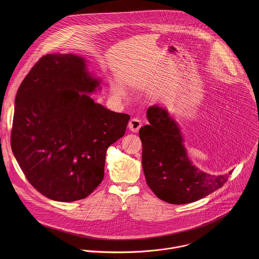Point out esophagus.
<instances>
[{
  "mask_svg": "<svg viewBox=\"0 0 259 259\" xmlns=\"http://www.w3.org/2000/svg\"><path fill=\"white\" fill-rule=\"evenodd\" d=\"M142 127V121L139 118H132L128 122V128L133 132V133H138L140 131V128Z\"/></svg>",
  "mask_w": 259,
  "mask_h": 259,
  "instance_id": "obj_1",
  "label": "esophagus"
}]
</instances>
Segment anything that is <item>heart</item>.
Listing matches in <instances>:
<instances>
[{
    "label": "heart",
    "mask_w": 259,
    "mask_h": 259,
    "mask_svg": "<svg viewBox=\"0 0 259 259\" xmlns=\"http://www.w3.org/2000/svg\"><path fill=\"white\" fill-rule=\"evenodd\" d=\"M111 92L113 95H115V96H117V97H122V96H124V94H125L124 88H123L120 83H118V82H116V81H111Z\"/></svg>",
    "instance_id": "b5f03b06"
}]
</instances>
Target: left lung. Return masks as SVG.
Wrapping results in <instances>:
<instances>
[{"label": "left lung", "instance_id": "1", "mask_svg": "<svg viewBox=\"0 0 259 259\" xmlns=\"http://www.w3.org/2000/svg\"><path fill=\"white\" fill-rule=\"evenodd\" d=\"M148 124L140 130L143 144L142 163L149 188L171 204L196 201L224 185L231 175L212 176L199 170L187 155L178 122L165 109H148Z\"/></svg>", "mask_w": 259, "mask_h": 259}]
</instances>
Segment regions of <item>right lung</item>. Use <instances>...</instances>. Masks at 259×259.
Listing matches in <instances>:
<instances>
[{"label": "right lung", "mask_w": 259, "mask_h": 259, "mask_svg": "<svg viewBox=\"0 0 259 259\" xmlns=\"http://www.w3.org/2000/svg\"><path fill=\"white\" fill-rule=\"evenodd\" d=\"M101 79L74 54L46 55L22 81L15 100L13 153L29 183L50 199L70 202L102 183L108 148L125 134L126 113L89 94Z\"/></svg>", "instance_id": "obj_1"}]
</instances>
